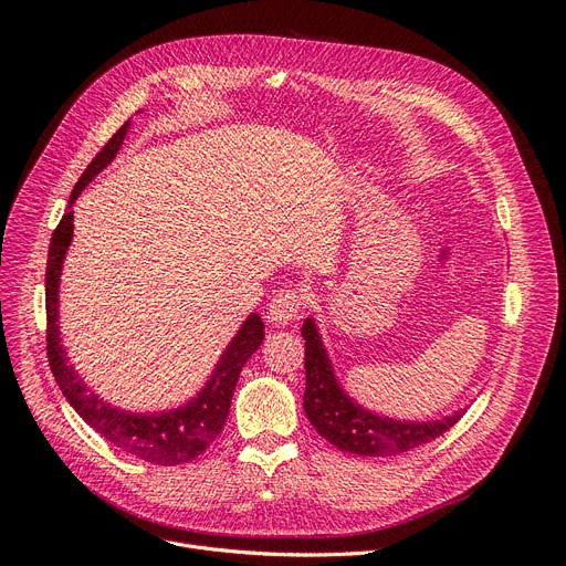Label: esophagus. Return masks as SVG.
<instances>
[{"mask_svg": "<svg viewBox=\"0 0 566 566\" xmlns=\"http://www.w3.org/2000/svg\"><path fill=\"white\" fill-rule=\"evenodd\" d=\"M303 307H305L303 291L286 286L277 291L271 298V303H268V318H271V323L275 325H286L301 316Z\"/></svg>", "mask_w": 566, "mask_h": 566, "instance_id": "1", "label": "esophagus"}]
</instances>
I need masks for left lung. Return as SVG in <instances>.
<instances>
[{"label":"left lung","mask_w":566,"mask_h":566,"mask_svg":"<svg viewBox=\"0 0 566 566\" xmlns=\"http://www.w3.org/2000/svg\"><path fill=\"white\" fill-rule=\"evenodd\" d=\"M303 337L307 374L303 399L305 412L318 436L333 442L342 452L360 457H395L410 452L452 429L465 415V410H457L438 422H399L380 418L344 395L312 318L303 325Z\"/></svg>","instance_id":"left-lung-1"}]
</instances>
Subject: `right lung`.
I'll return each mask as SVG.
<instances>
[{"instance_id": "1", "label": "right lung", "mask_w": 566, "mask_h": 566, "mask_svg": "<svg viewBox=\"0 0 566 566\" xmlns=\"http://www.w3.org/2000/svg\"><path fill=\"white\" fill-rule=\"evenodd\" d=\"M128 124L130 122H126L109 137V142L101 148L96 158L82 171L80 181L73 188L71 203L77 199L82 188L92 181L103 167L112 163V158L124 144ZM71 238H73V213L69 211L52 233L48 268H45V314H48L45 339H48V363L54 380L59 382V388H62L66 401L77 410L80 418L88 427L96 429L105 440H109L114 448L156 465H178V463H188L197 459L208 450V444L220 436L227 422L238 376H241L243 365L250 360V355L259 348L263 339L261 316L250 314V318L243 323V328L238 331V335L231 339V344L222 353L211 380H208L206 388L184 408H176L169 412H154V415H144V412L139 415V412H126V410L112 408L80 380V376L69 365L66 350L62 348V339H59V325H56L59 295L56 293H59V275H62V263L71 245Z\"/></svg>"}]
</instances>
